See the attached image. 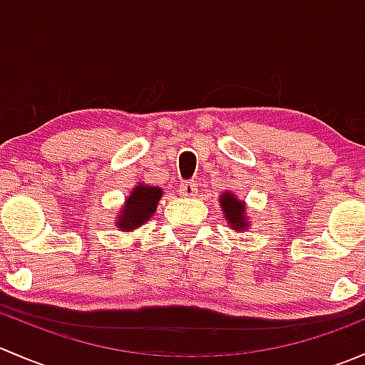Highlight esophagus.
Listing matches in <instances>:
<instances>
[{
  "label": "esophagus",
  "instance_id": "34e87169",
  "mask_svg": "<svg viewBox=\"0 0 365 365\" xmlns=\"http://www.w3.org/2000/svg\"><path fill=\"white\" fill-rule=\"evenodd\" d=\"M182 197H194L197 196V183L196 182H183L178 189Z\"/></svg>",
  "mask_w": 365,
  "mask_h": 365
}]
</instances>
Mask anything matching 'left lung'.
<instances>
[{
	"label": "left lung",
	"instance_id": "1",
	"mask_svg": "<svg viewBox=\"0 0 365 365\" xmlns=\"http://www.w3.org/2000/svg\"><path fill=\"white\" fill-rule=\"evenodd\" d=\"M220 208H222L224 219L227 220L233 231H245L251 227V220L247 215V203L235 196L233 190H226L219 196Z\"/></svg>",
	"mask_w": 365,
	"mask_h": 365
}]
</instances>
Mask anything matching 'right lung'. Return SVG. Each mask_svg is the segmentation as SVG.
Wrapping results in <instances>:
<instances>
[{"label":"right lung","mask_w":365,"mask_h":365,"mask_svg":"<svg viewBox=\"0 0 365 365\" xmlns=\"http://www.w3.org/2000/svg\"><path fill=\"white\" fill-rule=\"evenodd\" d=\"M162 194H164V189L160 187L139 182L125 197L114 226L123 233H132L138 227L145 226L155 213Z\"/></svg>","instance_id":"1"}]
</instances>
